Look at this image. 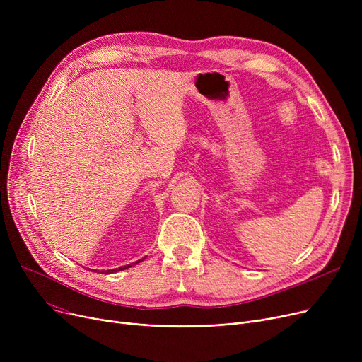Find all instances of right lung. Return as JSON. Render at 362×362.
Returning <instances> with one entry per match:
<instances>
[{"label": "right lung", "instance_id": "1", "mask_svg": "<svg viewBox=\"0 0 362 362\" xmlns=\"http://www.w3.org/2000/svg\"><path fill=\"white\" fill-rule=\"evenodd\" d=\"M139 261H142V259H139ZM139 261H136V262H132V264H138ZM132 264H129V265H124V267H119V269H112V270H107V272H103V273H116V272H122V270H124V269H129V267H132Z\"/></svg>", "mask_w": 362, "mask_h": 362}]
</instances>
